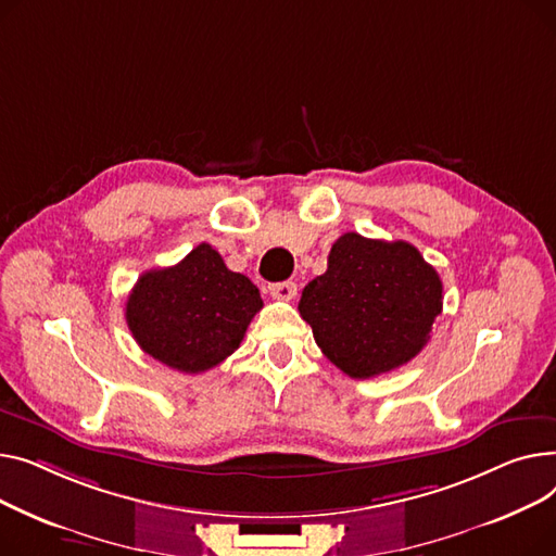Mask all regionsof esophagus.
Masks as SVG:
<instances>
[{"label": "esophagus", "mask_w": 556, "mask_h": 556, "mask_svg": "<svg viewBox=\"0 0 556 556\" xmlns=\"http://www.w3.org/2000/svg\"><path fill=\"white\" fill-rule=\"evenodd\" d=\"M296 291H299V287H296V282H291V280L269 285V293H271V299H276V301H291L293 296H296Z\"/></svg>", "instance_id": "esophagus-1"}]
</instances>
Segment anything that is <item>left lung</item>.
<instances>
[{
	"label": "left lung",
	"instance_id": "1",
	"mask_svg": "<svg viewBox=\"0 0 556 556\" xmlns=\"http://www.w3.org/2000/svg\"><path fill=\"white\" fill-rule=\"evenodd\" d=\"M314 341L352 379H370L408 364L442 312V280L404 242L343 233L299 303Z\"/></svg>",
	"mask_w": 556,
	"mask_h": 556
}]
</instances>
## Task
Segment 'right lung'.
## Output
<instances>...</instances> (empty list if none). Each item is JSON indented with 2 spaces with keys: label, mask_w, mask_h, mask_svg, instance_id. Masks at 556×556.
Instances as JSON below:
<instances>
[{
  "label": "right lung",
  "mask_w": 556,
  "mask_h": 556,
  "mask_svg": "<svg viewBox=\"0 0 556 556\" xmlns=\"http://www.w3.org/2000/svg\"><path fill=\"white\" fill-rule=\"evenodd\" d=\"M263 309L257 287L224 265L206 242L181 263L146 271L125 305V320L146 354L198 375L233 354Z\"/></svg>",
  "instance_id": "1"
}]
</instances>
